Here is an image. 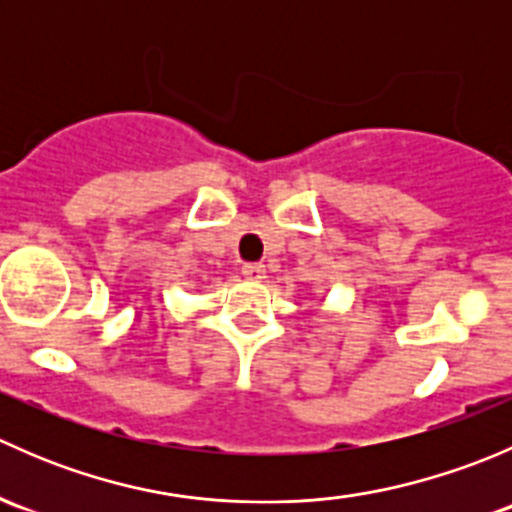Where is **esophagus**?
<instances>
[{
  "mask_svg": "<svg viewBox=\"0 0 512 512\" xmlns=\"http://www.w3.org/2000/svg\"><path fill=\"white\" fill-rule=\"evenodd\" d=\"M242 275H245L247 280L255 282L265 280V265H262V262H245V265H242Z\"/></svg>",
  "mask_w": 512,
  "mask_h": 512,
  "instance_id": "34e87169",
  "label": "esophagus"
}]
</instances>
